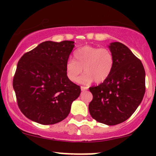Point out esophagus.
<instances>
[{
    "label": "esophagus",
    "mask_w": 156,
    "mask_h": 156,
    "mask_svg": "<svg viewBox=\"0 0 156 156\" xmlns=\"http://www.w3.org/2000/svg\"><path fill=\"white\" fill-rule=\"evenodd\" d=\"M81 90L82 91H84V90H87V87H84V86H81Z\"/></svg>",
    "instance_id": "esophagus-1"
}]
</instances>
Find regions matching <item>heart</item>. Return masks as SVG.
<instances>
[{"label": "heart", "mask_w": 156, "mask_h": 156, "mask_svg": "<svg viewBox=\"0 0 156 156\" xmlns=\"http://www.w3.org/2000/svg\"><path fill=\"white\" fill-rule=\"evenodd\" d=\"M74 59H69L66 62L67 78L75 82L83 72L85 73L79 78L81 84H89L95 81L101 83L110 76L115 66V57L107 48L97 47H81L74 53Z\"/></svg>", "instance_id": "obj_1"}]
</instances>
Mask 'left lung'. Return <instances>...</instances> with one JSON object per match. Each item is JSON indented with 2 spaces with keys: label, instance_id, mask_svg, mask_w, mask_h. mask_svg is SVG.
Instances as JSON below:
<instances>
[{
  "label": "left lung",
  "instance_id": "8db88e82",
  "mask_svg": "<svg viewBox=\"0 0 156 156\" xmlns=\"http://www.w3.org/2000/svg\"><path fill=\"white\" fill-rule=\"evenodd\" d=\"M108 47L115 57L114 68L106 81L89 88L93 94L89 112L97 122L115 125L128 119L142 102L146 73L141 61L125 44L112 42Z\"/></svg>",
  "mask_w": 156,
  "mask_h": 156
}]
</instances>
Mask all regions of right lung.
I'll return each instance as SVG.
<instances>
[{
    "mask_svg": "<svg viewBox=\"0 0 156 156\" xmlns=\"http://www.w3.org/2000/svg\"><path fill=\"white\" fill-rule=\"evenodd\" d=\"M74 43L42 42L18 62L12 86L19 108L30 120L53 125L69 115L72 102L81 94L66 73Z\"/></svg>",
    "mask_w": 156,
    "mask_h": 156,
    "instance_id": "obj_1",
    "label": "right lung"
}]
</instances>
